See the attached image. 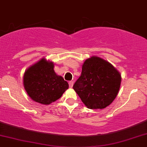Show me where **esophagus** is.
<instances>
[{
  "instance_id": "34e87169",
  "label": "esophagus",
  "mask_w": 147,
  "mask_h": 147,
  "mask_svg": "<svg viewBox=\"0 0 147 147\" xmlns=\"http://www.w3.org/2000/svg\"><path fill=\"white\" fill-rule=\"evenodd\" d=\"M69 86H70V88H72L74 86V81H69Z\"/></svg>"
}]
</instances>
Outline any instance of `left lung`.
<instances>
[{
  "mask_svg": "<svg viewBox=\"0 0 147 147\" xmlns=\"http://www.w3.org/2000/svg\"><path fill=\"white\" fill-rule=\"evenodd\" d=\"M119 72L108 61L91 57L84 61L73 88L89 109H103L113 102L121 84Z\"/></svg>",
  "mask_w": 147,
  "mask_h": 147,
  "instance_id": "8db88e82",
  "label": "left lung"
}]
</instances>
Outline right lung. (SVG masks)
<instances>
[{
	"label": "right lung",
	"mask_w": 147,
	"mask_h": 147,
	"mask_svg": "<svg viewBox=\"0 0 147 147\" xmlns=\"http://www.w3.org/2000/svg\"><path fill=\"white\" fill-rule=\"evenodd\" d=\"M54 63L42 58L30 66L24 74L23 84L32 100L49 105L60 98L69 88V84L54 72Z\"/></svg>",
	"instance_id": "obj_1"
}]
</instances>
